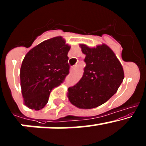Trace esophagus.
Here are the masks:
<instances>
[{
  "mask_svg": "<svg viewBox=\"0 0 146 146\" xmlns=\"http://www.w3.org/2000/svg\"><path fill=\"white\" fill-rule=\"evenodd\" d=\"M76 68V66H72L71 68H70V71H75Z\"/></svg>",
  "mask_w": 146,
  "mask_h": 146,
  "instance_id": "34e87169",
  "label": "esophagus"
}]
</instances>
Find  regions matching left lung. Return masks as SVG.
I'll list each match as a JSON object with an SVG mask.
<instances>
[{"mask_svg": "<svg viewBox=\"0 0 146 146\" xmlns=\"http://www.w3.org/2000/svg\"><path fill=\"white\" fill-rule=\"evenodd\" d=\"M86 55L82 77L68 88V99L80 108H96L117 92L123 81L124 70L115 54L106 45L90 48L80 45Z\"/></svg>", "mask_w": 146, "mask_h": 146, "instance_id": "left-lung-1", "label": "left lung"}]
</instances>
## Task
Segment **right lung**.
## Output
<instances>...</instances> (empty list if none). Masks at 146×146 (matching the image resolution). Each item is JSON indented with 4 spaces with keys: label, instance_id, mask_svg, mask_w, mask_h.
Returning a JSON list of instances; mask_svg holds the SVG:
<instances>
[{
    "label": "right lung",
    "instance_id": "1",
    "mask_svg": "<svg viewBox=\"0 0 146 146\" xmlns=\"http://www.w3.org/2000/svg\"><path fill=\"white\" fill-rule=\"evenodd\" d=\"M70 46L61 37L47 40L26 54L20 69L24 104L31 109L43 108L50 92L64 82L69 73Z\"/></svg>",
    "mask_w": 146,
    "mask_h": 146
}]
</instances>
